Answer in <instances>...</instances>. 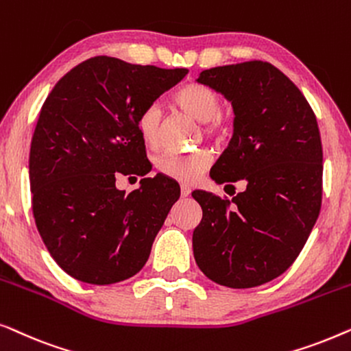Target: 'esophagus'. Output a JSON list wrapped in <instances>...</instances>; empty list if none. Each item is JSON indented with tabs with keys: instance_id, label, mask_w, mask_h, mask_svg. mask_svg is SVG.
<instances>
[{
	"instance_id": "esophagus-1",
	"label": "esophagus",
	"mask_w": 351,
	"mask_h": 351,
	"mask_svg": "<svg viewBox=\"0 0 351 351\" xmlns=\"http://www.w3.org/2000/svg\"><path fill=\"white\" fill-rule=\"evenodd\" d=\"M190 193H191V189L189 185H182L180 186V195L184 196V198H186V196H190Z\"/></svg>"
}]
</instances>
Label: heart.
<instances>
[{"label":"heart","instance_id":"heart-1","mask_svg":"<svg viewBox=\"0 0 351 351\" xmlns=\"http://www.w3.org/2000/svg\"><path fill=\"white\" fill-rule=\"evenodd\" d=\"M174 102L195 119L203 123L201 131L206 137L220 141L228 134L230 123L227 113L220 107V95L209 86L199 83H189L174 94ZM162 112L158 104L143 107L138 113L136 126L138 136L148 147H156L161 136ZM156 169L160 174L177 182L198 180L210 165V155L204 150L191 153L167 152L156 158Z\"/></svg>","mask_w":351,"mask_h":351}]
</instances>
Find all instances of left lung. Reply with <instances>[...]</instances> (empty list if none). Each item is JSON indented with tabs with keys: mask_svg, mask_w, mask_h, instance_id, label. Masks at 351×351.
<instances>
[{
	"mask_svg": "<svg viewBox=\"0 0 351 351\" xmlns=\"http://www.w3.org/2000/svg\"><path fill=\"white\" fill-rule=\"evenodd\" d=\"M198 83L222 93L234 112L233 137L210 177L227 186L243 180L246 189L232 201L191 193L203 209L195 261L217 285H265L294 263L319 215L318 123L300 89L268 62L215 66L201 71Z\"/></svg>",
	"mask_w": 351,
	"mask_h": 351,
	"instance_id": "8db88e82",
	"label": "left lung"
}]
</instances>
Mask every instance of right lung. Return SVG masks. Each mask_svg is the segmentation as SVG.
I'll list each match as a JSON object with an SVG mask.
<instances>
[{
  "label": "right lung",
  "mask_w": 351,
  "mask_h": 351,
  "mask_svg": "<svg viewBox=\"0 0 351 351\" xmlns=\"http://www.w3.org/2000/svg\"><path fill=\"white\" fill-rule=\"evenodd\" d=\"M189 73L97 56L57 81L30 147L32 208L62 270L89 285H113L142 270L180 189L158 174L126 193L117 177L145 176L143 107Z\"/></svg>",
  "instance_id": "right-lung-1"
}]
</instances>
